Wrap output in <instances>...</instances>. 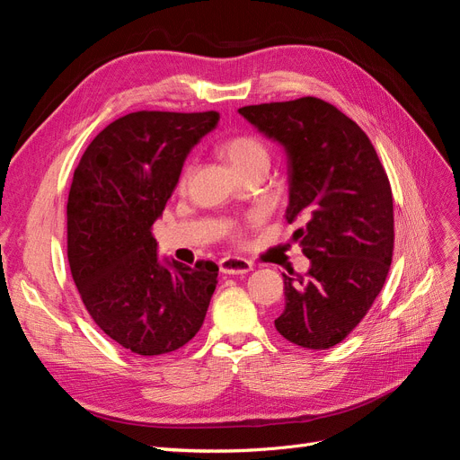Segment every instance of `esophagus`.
I'll list each match as a JSON object with an SVG mask.
<instances>
[{"label": "esophagus", "mask_w": 460, "mask_h": 460, "mask_svg": "<svg viewBox=\"0 0 460 460\" xmlns=\"http://www.w3.org/2000/svg\"><path fill=\"white\" fill-rule=\"evenodd\" d=\"M253 270V264L242 257H226L220 261V272L225 274H247Z\"/></svg>", "instance_id": "obj_1"}]
</instances>
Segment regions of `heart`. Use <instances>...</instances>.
<instances>
[{"instance_id":"heart-1","label":"heart","mask_w":460,"mask_h":460,"mask_svg":"<svg viewBox=\"0 0 460 460\" xmlns=\"http://www.w3.org/2000/svg\"><path fill=\"white\" fill-rule=\"evenodd\" d=\"M218 151L220 155L225 157L240 174L257 164L269 166L267 146H264L257 136H252V134H238V136L226 137V140L218 146ZM188 176H190V166H184L182 174H180V184H186Z\"/></svg>"}]
</instances>
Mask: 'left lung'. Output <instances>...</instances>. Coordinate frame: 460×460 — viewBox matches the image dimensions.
<instances>
[{
  "label": "left lung",
  "instance_id": "obj_1",
  "mask_svg": "<svg viewBox=\"0 0 460 460\" xmlns=\"http://www.w3.org/2000/svg\"><path fill=\"white\" fill-rule=\"evenodd\" d=\"M238 113L288 157L286 220L311 269L284 276L282 336L307 349L347 338L384 288L394 257V198L368 136L340 109L318 100L247 105Z\"/></svg>",
  "mask_w": 460,
  "mask_h": 460
}]
</instances>
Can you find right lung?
<instances>
[{
  "instance_id": "add662e5",
  "label": "right lung",
  "mask_w": 460,
  "mask_h": 460,
  "mask_svg": "<svg viewBox=\"0 0 460 460\" xmlns=\"http://www.w3.org/2000/svg\"><path fill=\"white\" fill-rule=\"evenodd\" d=\"M217 111H137L111 122L82 155L66 203V255L86 311L136 355L172 353L199 328L218 267L161 259L151 226L184 161L217 128Z\"/></svg>"
}]
</instances>
